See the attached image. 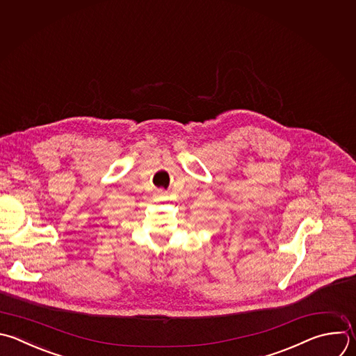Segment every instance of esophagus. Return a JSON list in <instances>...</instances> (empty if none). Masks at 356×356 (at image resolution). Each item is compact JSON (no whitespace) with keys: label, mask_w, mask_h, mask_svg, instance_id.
Listing matches in <instances>:
<instances>
[{"label":"esophagus","mask_w":356,"mask_h":356,"mask_svg":"<svg viewBox=\"0 0 356 356\" xmlns=\"http://www.w3.org/2000/svg\"><path fill=\"white\" fill-rule=\"evenodd\" d=\"M161 195H162V194H161Z\"/></svg>","instance_id":"obj_1"}]
</instances>
